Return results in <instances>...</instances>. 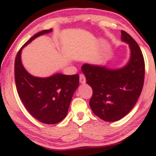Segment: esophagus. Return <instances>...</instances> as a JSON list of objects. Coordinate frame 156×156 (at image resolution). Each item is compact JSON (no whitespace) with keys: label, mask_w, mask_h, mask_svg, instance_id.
<instances>
[{"label":"esophagus","mask_w":156,"mask_h":156,"mask_svg":"<svg viewBox=\"0 0 156 156\" xmlns=\"http://www.w3.org/2000/svg\"><path fill=\"white\" fill-rule=\"evenodd\" d=\"M79 79H80V83L83 84L86 83V77L84 76L83 74H80L79 76Z\"/></svg>","instance_id":"34e87169"}]
</instances>
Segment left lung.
<instances>
[{"instance_id":"1","label":"left lung","mask_w":156,"mask_h":156,"mask_svg":"<svg viewBox=\"0 0 156 156\" xmlns=\"http://www.w3.org/2000/svg\"><path fill=\"white\" fill-rule=\"evenodd\" d=\"M121 39L129 44L128 64L119 69L84 64L81 67L87 83L92 87V111L101 119L115 122L130 112L136 103L144 85V60L137 42L125 31Z\"/></svg>"}]
</instances>
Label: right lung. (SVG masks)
Returning <instances> with one entry per match:
<instances>
[{
	"mask_svg": "<svg viewBox=\"0 0 156 156\" xmlns=\"http://www.w3.org/2000/svg\"><path fill=\"white\" fill-rule=\"evenodd\" d=\"M51 31L44 30L33 36L20 49L15 62L16 87L21 101L34 117L49 125L56 124L67 116L73 94L79 85V75L56 73L48 78L33 76L23 67L21 52L32 40Z\"/></svg>",
	"mask_w": 156,
	"mask_h": 156,
	"instance_id": "1",
	"label": "right lung"
}]
</instances>
